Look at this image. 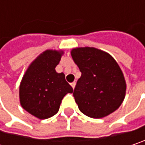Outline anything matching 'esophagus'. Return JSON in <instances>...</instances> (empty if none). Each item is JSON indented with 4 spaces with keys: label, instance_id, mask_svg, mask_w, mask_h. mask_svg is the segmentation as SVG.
I'll return each instance as SVG.
<instances>
[{
    "label": "esophagus",
    "instance_id": "esophagus-1",
    "mask_svg": "<svg viewBox=\"0 0 145 145\" xmlns=\"http://www.w3.org/2000/svg\"><path fill=\"white\" fill-rule=\"evenodd\" d=\"M70 85L72 86V88L74 89V88H75V85H76V82H72V83H70Z\"/></svg>",
    "mask_w": 145,
    "mask_h": 145
}]
</instances>
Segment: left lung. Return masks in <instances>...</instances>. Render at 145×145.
<instances>
[{"label": "left lung", "mask_w": 145, "mask_h": 145, "mask_svg": "<svg viewBox=\"0 0 145 145\" xmlns=\"http://www.w3.org/2000/svg\"><path fill=\"white\" fill-rule=\"evenodd\" d=\"M71 55L82 72L73 91L80 111L99 119L119 108L126 83L116 61L107 53L90 47L73 48Z\"/></svg>", "instance_id": "obj_1"}]
</instances>
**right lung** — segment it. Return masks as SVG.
<instances>
[{
	"instance_id": "add662e5",
	"label": "right lung",
	"mask_w": 145,
	"mask_h": 145,
	"mask_svg": "<svg viewBox=\"0 0 145 145\" xmlns=\"http://www.w3.org/2000/svg\"><path fill=\"white\" fill-rule=\"evenodd\" d=\"M63 54L57 50L43 52L31 63L20 82V105L39 119L57 114L63 98L73 91L65 75L55 71Z\"/></svg>"
}]
</instances>
